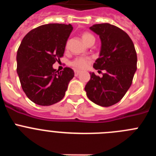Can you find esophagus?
<instances>
[{
  "label": "esophagus",
  "mask_w": 156,
  "mask_h": 156,
  "mask_svg": "<svg viewBox=\"0 0 156 156\" xmlns=\"http://www.w3.org/2000/svg\"><path fill=\"white\" fill-rule=\"evenodd\" d=\"M74 73H75V76H78L80 74V72L79 71H76V70H75V71H74Z\"/></svg>",
  "instance_id": "esophagus-1"
}]
</instances>
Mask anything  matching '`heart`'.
I'll return each mask as SVG.
<instances>
[{"instance_id":"b5f03b06","label":"heart","mask_w":156,"mask_h":156,"mask_svg":"<svg viewBox=\"0 0 156 156\" xmlns=\"http://www.w3.org/2000/svg\"><path fill=\"white\" fill-rule=\"evenodd\" d=\"M82 39L86 44L95 42V37L88 32L82 34ZM92 62V58L90 57H78L71 62V66L76 70H84L90 66Z\"/></svg>"}]
</instances>
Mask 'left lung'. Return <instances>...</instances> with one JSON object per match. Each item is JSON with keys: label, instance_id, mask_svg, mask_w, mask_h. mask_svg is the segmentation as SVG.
I'll return each instance as SVG.
<instances>
[{"label": "left lung", "instance_id": "8db88e82", "mask_svg": "<svg viewBox=\"0 0 156 156\" xmlns=\"http://www.w3.org/2000/svg\"><path fill=\"white\" fill-rule=\"evenodd\" d=\"M90 29L99 35L101 41L100 56L94 68L105 73L102 77L90 73L85 91L94 103L108 107L119 102L131 86L137 70V53L130 37L119 27L101 23Z\"/></svg>", "mask_w": 156, "mask_h": 156}]
</instances>
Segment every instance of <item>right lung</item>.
Listing matches in <instances>:
<instances>
[{"instance_id":"right-lung-1","label":"right lung","mask_w":156,"mask_h":156,"mask_svg":"<svg viewBox=\"0 0 156 156\" xmlns=\"http://www.w3.org/2000/svg\"><path fill=\"white\" fill-rule=\"evenodd\" d=\"M71 24L50 23L32 30L17 51V73L23 91L35 104L48 106L64 98L74 76L72 69L58 72L52 66L60 60L73 30Z\"/></svg>"}]
</instances>
